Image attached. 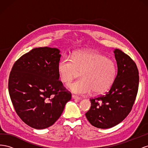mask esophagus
Here are the masks:
<instances>
[{
  "instance_id": "1",
  "label": "esophagus",
  "mask_w": 148,
  "mask_h": 148,
  "mask_svg": "<svg viewBox=\"0 0 148 148\" xmlns=\"http://www.w3.org/2000/svg\"><path fill=\"white\" fill-rule=\"evenodd\" d=\"M72 98L73 99H81V98H80L79 97L76 96V95H72Z\"/></svg>"
}]
</instances>
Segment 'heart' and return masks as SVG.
I'll use <instances>...</instances> for the list:
<instances>
[{"label": "heart", "mask_w": 148, "mask_h": 148, "mask_svg": "<svg viewBox=\"0 0 148 148\" xmlns=\"http://www.w3.org/2000/svg\"><path fill=\"white\" fill-rule=\"evenodd\" d=\"M57 69L63 83L71 82L82 72V79L68 84L71 91L78 95H86L92 91L95 95L103 94L113 84L117 73L113 60L90 51L75 52L71 59L63 57L58 63Z\"/></svg>", "instance_id": "1"}]
</instances>
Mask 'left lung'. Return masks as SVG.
Masks as SVG:
<instances>
[{"label": "left lung", "mask_w": 148, "mask_h": 148, "mask_svg": "<svg viewBox=\"0 0 148 148\" xmlns=\"http://www.w3.org/2000/svg\"><path fill=\"white\" fill-rule=\"evenodd\" d=\"M118 72L108 92L91 98L90 109L85 114L94 127H113L123 121L130 112L136 99L139 86V72L132 58L115 49Z\"/></svg>", "instance_id": "obj_1"}]
</instances>
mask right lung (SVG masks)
I'll return each instance as SVG.
<instances>
[{
    "label": "right lung",
    "instance_id": "add662e5",
    "mask_svg": "<svg viewBox=\"0 0 148 148\" xmlns=\"http://www.w3.org/2000/svg\"><path fill=\"white\" fill-rule=\"evenodd\" d=\"M59 50L34 48L13 64L8 92L17 115L26 124L44 129L54 123L63 112L71 94L59 80Z\"/></svg>",
    "mask_w": 148,
    "mask_h": 148
}]
</instances>
